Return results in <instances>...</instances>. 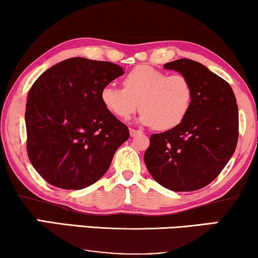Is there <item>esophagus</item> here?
I'll use <instances>...</instances> for the list:
<instances>
[{"mask_svg": "<svg viewBox=\"0 0 258 258\" xmlns=\"http://www.w3.org/2000/svg\"><path fill=\"white\" fill-rule=\"evenodd\" d=\"M140 134H142V132L141 130H136V129H130V136L134 137L136 135H140Z\"/></svg>", "mask_w": 258, "mask_h": 258, "instance_id": "1", "label": "esophagus"}]
</instances>
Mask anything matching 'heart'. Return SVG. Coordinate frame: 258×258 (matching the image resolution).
Returning <instances> with one entry per match:
<instances>
[{
  "label": "heart",
  "mask_w": 258,
  "mask_h": 258,
  "mask_svg": "<svg viewBox=\"0 0 258 258\" xmlns=\"http://www.w3.org/2000/svg\"><path fill=\"white\" fill-rule=\"evenodd\" d=\"M192 97V86L185 76H168L150 66L135 67L123 80V88L108 84L101 90L102 104L116 117L129 118L139 108L140 122L162 132L184 121Z\"/></svg>",
  "instance_id": "1"
}]
</instances>
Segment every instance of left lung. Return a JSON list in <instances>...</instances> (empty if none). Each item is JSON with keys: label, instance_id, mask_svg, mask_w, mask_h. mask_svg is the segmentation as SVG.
<instances>
[{"label": "left lung", "instance_id": "8db88e82", "mask_svg": "<svg viewBox=\"0 0 258 258\" xmlns=\"http://www.w3.org/2000/svg\"><path fill=\"white\" fill-rule=\"evenodd\" d=\"M192 86L191 108L181 124L150 136L144 163L153 178L172 191H194L220 175L235 153L238 108L231 87L189 58L165 63Z\"/></svg>", "mask_w": 258, "mask_h": 258}]
</instances>
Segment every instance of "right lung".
<instances>
[{"mask_svg": "<svg viewBox=\"0 0 258 258\" xmlns=\"http://www.w3.org/2000/svg\"><path fill=\"white\" fill-rule=\"evenodd\" d=\"M123 74L111 62L73 57L45 70L30 88L28 156L51 185L80 190L94 184L129 139L128 126L101 102L102 88Z\"/></svg>", "mask_w": 258, "mask_h": 258, "instance_id": "right-lung-1", "label": "right lung"}]
</instances>
